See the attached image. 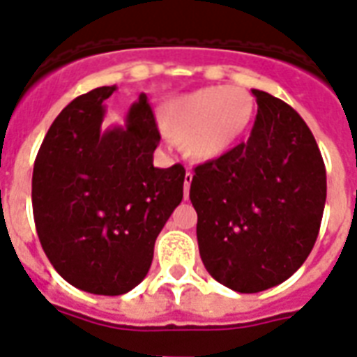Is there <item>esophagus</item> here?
Listing matches in <instances>:
<instances>
[{
    "instance_id": "esophagus-1",
    "label": "esophagus",
    "mask_w": 357,
    "mask_h": 357,
    "mask_svg": "<svg viewBox=\"0 0 357 357\" xmlns=\"http://www.w3.org/2000/svg\"><path fill=\"white\" fill-rule=\"evenodd\" d=\"M193 181V173L192 171H188L186 175H184V199L190 197V184Z\"/></svg>"
}]
</instances>
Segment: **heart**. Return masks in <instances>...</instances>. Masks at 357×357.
Instances as JSON below:
<instances>
[{
  "instance_id": "obj_1",
  "label": "heart",
  "mask_w": 357,
  "mask_h": 357,
  "mask_svg": "<svg viewBox=\"0 0 357 357\" xmlns=\"http://www.w3.org/2000/svg\"><path fill=\"white\" fill-rule=\"evenodd\" d=\"M253 115V96L242 87L212 85L165 104L162 124L182 153L208 162L227 154L244 135Z\"/></svg>"
}]
</instances>
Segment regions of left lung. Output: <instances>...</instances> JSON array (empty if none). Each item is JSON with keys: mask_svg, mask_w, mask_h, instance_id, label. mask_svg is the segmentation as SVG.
<instances>
[{"mask_svg": "<svg viewBox=\"0 0 357 357\" xmlns=\"http://www.w3.org/2000/svg\"><path fill=\"white\" fill-rule=\"evenodd\" d=\"M250 139L195 167L190 199L199 253L218 283L261 292L283 283L313 250L326 167L311 130L289 104L253 89Z\"/></svg>", "mask_w": 357, "mask_h": 357, "instance_id": "8db88e82", "label": "left lung"}]
</instances>
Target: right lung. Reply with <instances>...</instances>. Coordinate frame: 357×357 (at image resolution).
Instances as JSON below:
<instances>
[{"label":"right lung","mask_w":357,"mask_h":357,"mask_svg":"<svg viewBox=\"0 0 357 357\" xmlns=\"http://www.w3.org/2000/svg\"><path fill=\"white\" fill-rule=\"evenodd\" d=\"M115 89L89 91L57 115L31 181L35 227L52 266L79 291L102 296L145 279L186 175L181 164L153 165L160 132L145 95L124 126L102 132L104 100Z\"/></svg>","instance_id":"1"}]
</instances>
